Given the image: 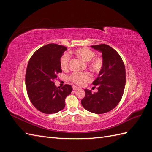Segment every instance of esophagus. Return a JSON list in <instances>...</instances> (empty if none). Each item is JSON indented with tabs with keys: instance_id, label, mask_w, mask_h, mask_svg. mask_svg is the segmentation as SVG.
<instances>
[{
	"instance_id": "1",
	"label": "esophagus",
	"mask_w": 152,
	"mask_h": 152,
	"mask_svg": "<svg viewBox=\"0 0 152 152\" xmlns=\"http://www.w3.org/2000/svg\"><path fill=\"white\" fill-rule=\"evenodd\" d=\"M73 89L74 90V91H76V90H77V89H79V88H78V87H77V86H73Z\"/></svg>"
}]
</instances>
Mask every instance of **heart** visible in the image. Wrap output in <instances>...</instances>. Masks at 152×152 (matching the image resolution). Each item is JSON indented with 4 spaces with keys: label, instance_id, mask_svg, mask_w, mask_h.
Segmentation results:
<instances>
[{
    "label": "heart",
    "instance_id": "1",
    "mask_svg": "<svg viewBox=\"0 0 152 152\" xmlns=\"http://www.w3.org/2000/svg\"><path fill=\"white\" fill-rule=\"evenodd\" d=\"M77 56L82 58L85 61L88 62L89 67L94 72H99L103 66V59L102 57L95 56V53L89 48H83L76 49L73 52ZM70 54H64L60 58V65L63 70H66L69 67L70 60ZM70 79L78 85H83L85 82L92 79V76L89 72H75L70 75Z\"/></svg>",
    "mask_w": 152,
    "mask_h": 152
}]
</instances>
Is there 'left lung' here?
<instances>
[{
	"label": "left lung",
	"mask_w": 152,
	"mask_h": 152,
	"mask_svg": "<svg viewBox=\"0 0 152 152\" xmlns=\"http://www.w3.org/2000/svg\"><path fill=\"white\" fill-rule=\"evenodd\" d=\"M102 53L103 66L93 82L98 86L97 93L84 89L85 97L81 100L83 107L90 112L102 114L110 112L120 102L126 85V70L120 55L108 45H91Z\"/></svg>",
	"instance_id": "obj_1"
}]
</instances>
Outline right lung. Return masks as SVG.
<instances>
[{"label":"right lung","instance_id":"1","mask_svg":"<svg viewBox=\"0 0 152 152\" xmlns=\"http://www.w3.org/2000/svg\"><path fill=\"white\" fill-rule=\"evenodd\" d=\"M67 48L63 45L49 44L32 55L27 66L25 84L31 103L39 111L52 114L65 107V98L72 87L66 84L61 88L54 85V80L61 73L60 58Z\"/></svg>","mask_w":152,"mask_h":152}]
</instances>
